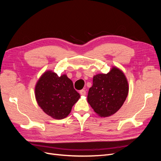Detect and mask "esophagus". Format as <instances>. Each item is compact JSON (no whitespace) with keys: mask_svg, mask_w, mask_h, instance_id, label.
Listing matches in <instances>:
<instances>
[{"mask_svg":"<svg viewBox=\"0 0 161 161\" xmlns=\"http://www.w3.org/2000/svg\"><path fill=\"white\" fill-rule=\"evenodd\" d=\"M80 94L81 95H82V96L86 95V91L84 90V89H82V90L80 91Z\"/></svg>","mask_w":161,"mask_h":161,"instance_id":"1","label":"esophagus"}]
</instances>
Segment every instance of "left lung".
Returning <instances> with one entry per match:
<instances>
[{"mask_svg":"<svg viewBox=\"0 0 161 161\" xmlns=\"http://www.w3.org/2000/svg\"><path fill=\"white\" fill-rule=\"evenodd\" d=\"M128 91V82L124 73L113 66L107 74L93 76L87 101L97 115L105 118L114 115L121 108Z\"/></svg>","mask_w":161,"mask_h":161,"instance_id":"obj_1","label":"left lung"}]
</instances>
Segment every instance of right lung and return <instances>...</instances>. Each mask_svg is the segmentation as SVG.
Segmentation results:
<instances>
[{"instance_id": "obj_1", "label": "right lung", "mask_w": 161, "mask_h": 161, "mask_svg": "<svg viewBox=\"0 0 161 161\" xmlns=\"http://www.w3.org/2000/svg\"><path fill=\"white\" fill-rule=\"evenodd\" d=\"M35 96L41 109L56 119L66 118L80 97L66 75L58 76L52 70L45 72L37 80Z\"/></svg>"}]
</instances>
